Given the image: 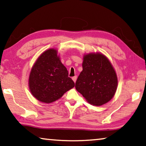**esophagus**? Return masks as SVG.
<instances>
[{"label": "esophagus", "instance_id": "esophagus-1", "mask_svg": "<svg viewBox=\"0 0 146 146\" xmlns=\"http://www.w3.org/2000/svg\"><path fill=\"white\" fill-rule=\"evenodd\" d=\"M72 79V80L74 81V82H76V80H77V76H74Z\"/></svg>", "mask_w": 146, "mask_h": 146}]
</instances>
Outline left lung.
Here are the masks:
<instances>
[{
    "instance_id": "obj_1",
    "label": "left lung",
    "mask_w": 146,
    "mask_h": 146,
    "mask_svg": "<svg viewBox=\"0 0 146 146\" xmlns=\"http://www.w3.org/2000/svg\"><path fill=\"white\" fill-rule=\"evenodd\" d=\"M117 86L116 72L102 54L85 55L82 70L76 82V89L91 104L100 106L114 97Z\"/></svg>"
}]
</instances>
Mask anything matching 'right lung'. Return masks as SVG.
<instances>
[{"label": "right lung", "instance_id": "add662e5", "mask_svg": "<svg viewBox=\"0 0 146 146\" xmlns=\"http://www.w3.org/2000/svg\"><path fill=\"white\" fill-rule=\"evenodd\" d=\"M74 86L54 49L44 51L38 58L30 74V92L42 102L49 104L57 100Z\"/></svg>", "mask_w": 146, "mask_h": 146}]
</instances>
